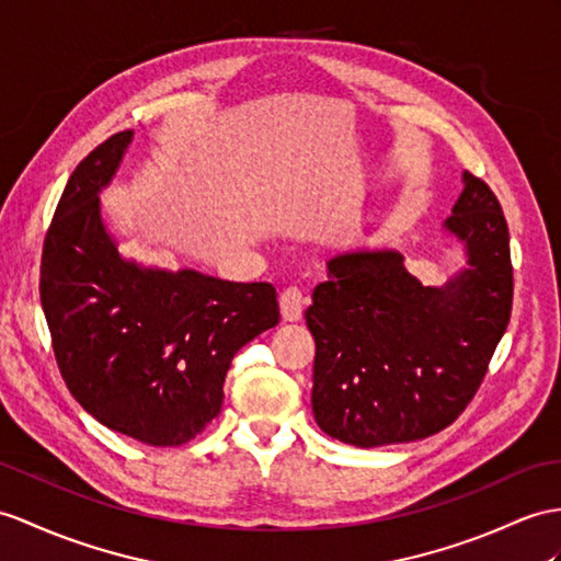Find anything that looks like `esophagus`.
I'll use <instances>...</instances> for the list:
<instances>
[{
    "label": "esophagus",
    "mask_w": 561,
    "mask_h": 561,
    "mask_svg": "<svg viewBox=\"0 0 561 561\" xmlns=\"http://www.w3.org/2000/svg\"><path fill=\"white\" fill-rule=\"evenodd\" d=\"M280 313H283V319L285 321H299L302 319V313H305V293L299 290V288H288V290H283L280 293Z\"/></svg>",
    "instance_id": "34e87169"
}]
</instances>
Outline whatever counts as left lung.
Listing matches in <instances>:
<instances>
[{
	"mask_svg": "<svg viewBox=\"0 0 561 561\" xmlns=\"http://www.w3.org/2000/svg\"><path fill=\"white\" fill-rule=\"evenodd\" d=\"M445 228L469 254L445 288L421 285L392 250L328 262L305 319L317 343L311 409L331 438L357 447L428 438L481 388L512 317L507 218L467 171Z\"/></svg>",
	"mask_w": 561,
	"mask_h": 561,
	"instance_id": "left-lung-1",
	"label": "left lung"
}]
</instances>
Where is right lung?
<instances>
[{"instance_id": "obj_1", "label": "right lung", "mask_w": 561, "mask_h": 561, "mask_svg": "<svg viewBox=\"0 0 561 561\" xmlns=\"http://www.w3.org/2000/svg\"><path fill=\"white\" fill-rule=\"evenodd\" d=\"M133 130L106 138L68 178L43 244L39 302L78 404L147 445H183L221 412L236 352L278 323L276 288L121 259L100 216Z\"/></svg>"}]
</instances>
